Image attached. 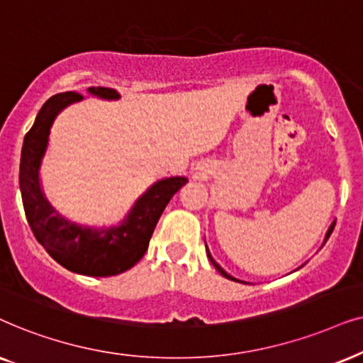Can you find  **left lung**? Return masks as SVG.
Wrapping results in <instances>:
<instances>
[{"mask_svg":"<svg viewBox=\"0 0 363 363\" xmlns=\"http://www.w3.org/2000/svg\"><path fill=\"white\" fill-rule=\"evenodd\" d=\"M333 227H335V222H333V224H332V225H330V229H328V232H327V239H328V238H330V234H332V230H333ZM207 257H209V259H211V262H212V264H214V267H216V269H217V270H219V272H220V274H222V275H224V277H227V279H230V280H235V279H234V277H230V275H229V274H227V272H225V270H224V269H222V267H219V264H216V260H214V259H212V257H211V254H209V250H207ZM235 282H239V280H235Z\"/></svg>","mask_w":363,"mask_h":363,"instance_id":"left-lung-1","label":"left lung"}]
</instances>
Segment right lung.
Returning a JSON list of instances; mask_svg holds the SVG:
<instances>
[{
	"mask_svg": "<svg viewBox=\"0 0 363 363\" xmlns=\"http://www.w3.org/2000/svg\"><path fill=\"white\" fill-rule=\"evenodd\" d=\"M89 93L104 99L119 98L116 89L99 86L89 88ZM81 99V94L67 91L52 96L43 104L35 124L24 136L19 164V187L28 224L46 252L71 272L109 277L131 269L143 259L162 211L166 209L171 197L186 184L187 179L169 177L156 182L136 202L128 219L113 229L96 230L62 219L43 196L38 169L56 114L67 104Z\"/></svg>",
	"mask_w": 363,
	"mask_h": 363,
	"instance_id": "right-lung-1",
	"label": "right lung"
}]
</instances>
